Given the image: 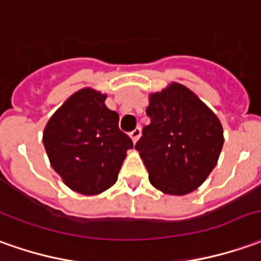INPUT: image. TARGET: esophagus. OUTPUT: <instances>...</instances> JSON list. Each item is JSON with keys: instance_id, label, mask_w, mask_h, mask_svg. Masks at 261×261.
<instances>
[{"instance_id": "34e87169", "label": "esophagus", "mask_w": 261, "mask_h": 261, "mask_svg": "<svg viewBox=\"0 0 261 261\" xmlns=\"http://www.w3.org/2000/svg\"><path fill=\"white\" fill-rule=\"evenodd\" d=\"M129 136H130L132 142H134V143H136V142H138V139L141 138V127H135L134 130L129 134Z\"/></svg>"}]
</instances>
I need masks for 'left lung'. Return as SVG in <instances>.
Masks as SVG:
<instances>
[{
  "label": "left lung",
  "mask_w": 261,
  "mask_h": 261,
  "mask_svg": "<svg viewBox=\"0 0 261 261\" xmlns=\"http://www.w3.org/2000/svg\"><path fill=\"white\" fill-rule=\"evenodd\" d=\"M143 127L135 145L152 186L183 196L199 188L215 169L223 148L220 120L193 91L172 82L149 95Z\"/></svg>",
  "instance_id": "left-lung-1"
}]
</instances>
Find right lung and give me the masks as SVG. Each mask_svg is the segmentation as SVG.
<instances>
[{
    "mask_svg": "<svg viewBox=\"0 0 261 261\" xmlns=\"http://www.w3.org/2000/svg\"><path fill=\"white\" fill-rule=\"evenodd\" d=\"M105 99L107 93L82 88L55 111L44 129L52 169L81 195H99L113 186L126 152L134 148L119 130V115Z\"/></svg>",
    "mask_w": 261,
    "mask_h": 261,
    "instance_id": "add662e5",
    "label": "right lung"
}]
</instances>
